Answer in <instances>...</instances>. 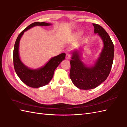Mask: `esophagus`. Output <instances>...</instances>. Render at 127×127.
<instances>
[{"instance_id":"34e87169","label":"esophagus","mask_w":127,"mask_h":127,"mask_svg":"<svg viewBox=\"0 0 127 127\" xmlns=\"http://www.w3.org/2000/svg\"><path fill=\"white\" fill-rule=\"evenodd\" d=\"M71 57V55L69 54H66V58L67 59V60H69V59H70Z\"/></svg>"}]
</instances>
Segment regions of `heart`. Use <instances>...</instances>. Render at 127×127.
Segmentation results:
<instances>
[{
    "label": "heart",
    "instance_id": "b5f03b06",
    "mask_svg": "<svg viewBox=\"0 0 127 127\" xmlns=\"http://www.w3.org/2000/svg\"><path fill=\"white\" fill-rule=\"evenodd\" d=\"M82 33H83V32H82V31H79V32H78L76 34V37H80V36H81V35H82Z\"/></svg>",
    "mask_w": 127,
    "mask_h": 127
}]
</instances>
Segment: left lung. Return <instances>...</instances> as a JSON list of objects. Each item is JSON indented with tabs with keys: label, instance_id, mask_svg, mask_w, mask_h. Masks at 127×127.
<instances>
[{
	"label": "left lung",
	"instance_id": "obj_1",
	"mask_svg": "<svg viewBox=\"0 0 127 127\" xmlns=\"http://www.w3.org/2000/svg\"><path fill=\"white\" fill-rule=\"evenodd\" d=\"M93 24L94 32L98 34L104 43L102 51L95 65L85 66L77 51L73 53L70 61V78L76 87L83 90L94 89L103 82L109 75L114 60V46L110 36L101 26Z\"/></svg>",
	"mask_w": 127,
	"mask_h": 127
}]
</instances>
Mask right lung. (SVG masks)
<instances>
[{
  "label": "right lung",
  "instance_id": "right-lung-1",
  "mask_svg": "<svg viewBox=\"0 0 127 127\" xmlns=\"http://www.w3.org/2000/svg\"><path fill=\"white\" fill-rule=\"evenodd\" d=\"M51 24L45 22H34L23 30L18 36L14 44L13 60L15 71L21 81L28 86L32 88H39L48 84L52 78L55 70L65 57L63 53L52 58L45 66L40 69L31 70L24 65L19 56V44L20 38L24 32L34 26H49Z\"/></svg>",
  "mask_w": 127,
  "mask_h": 127
}]
</instances>
